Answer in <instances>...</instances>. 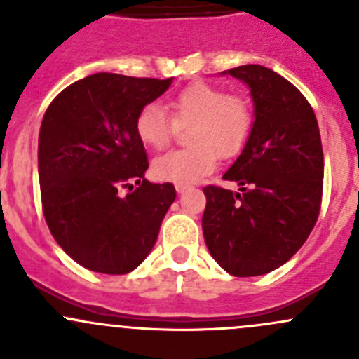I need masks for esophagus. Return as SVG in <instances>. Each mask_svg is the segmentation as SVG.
Masks as SVG:
<instances>
[{
    "mask_svg": "<svg viewBox=\"0 0 359 359\" xmlns=\"http://www.w3.org/2000/svg\"><path fill=\"white\" fill-rule=\"evenodd\" d=\"M186 189H189V186H187V184H175V191L177 193H184V191Z\"/></svg>",
    "mask_w": 359,
    "mask_h": 359,
    "instance_id": "1",
    "label": "esophagus"
}]
</instances>
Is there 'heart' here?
<instances>
[{"instance_id": "b5f03b06", "label": "heart", "mask_w": 359, "mask_h": 359, "mask_svg": "<svg viewBox=\"0 0 359 359\" xmlns=\"http://www.w3.org/2000/svg\"><path fill=\"white\" fill-rule=\"evenodd\" d=\"M147 104L135 118V133L151 149H163L177 126H189L187 149L161 154L151 165L154 179L191 184L213 172L217 159L238 156L253 130L252 107L243 97L231 95L215 85L196 81L187 85L166 104Z\"/></svg>"}]
</instances>
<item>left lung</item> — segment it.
<instances>
[{
	"label": "left lung",
	"mask_w": 359,
	"mask_h": 359,
	"mask_svg": "<svg viewBox=\"0 0 359 359\" xmlns=\"http://www.w3.org/2000/svg\"><path fill=\"white\" fill-rule=\"evenodd\" d=\"M250 86L255 121L247 146L206 196L203 236L213 259L238 278L290 260L316 224L323 196V147L313 107L278 72L257 64L229 69Z\"/></svg>",
	"instance_id": "8db88e82"
}]
</instances>
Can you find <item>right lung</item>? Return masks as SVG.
Masks as SVG:
<instances>
[{"label":"right lung","instance_id":"add662e5","mask_svg":"<svg viewBox=\"0 0 359 359\" xmlns=\"http://www.w3.org/2000/svg\"><path fill=\"white\" fill-rule=\"evenodd\" d=\"M170 85L172 78L97 72L64 88L43 116V215L60 248L86 269L126 274L156 243L177 193L173 184L144 179L149 163L135 118Z\"/></svg>","mask_w":359,"mask_h":359}]
</instances>
